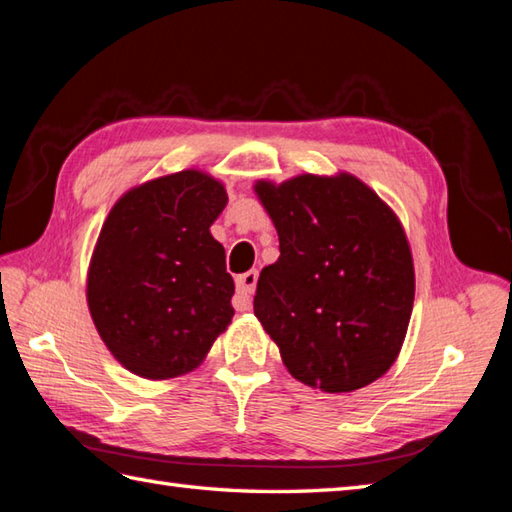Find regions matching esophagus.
Instances as JSON below:
<instances>
[{
	"label": "esophagus",
	"instance_id": "esophagus-1",
	"mask_svg": "<svg viewBox=\"0 0 512 512\" xmlns=\"http://www.w3.org/2000/svg\"><path fill=\"white\" fill-rule=\"evenodd\" d=\"M235 284H237V295L233 299V306L239 312L250 310V306H253V292L257 286V270H248L244 275H237Z\"/></svg>",
	"mask_w": 512,
	"mask_h": 512
}]
</instances>
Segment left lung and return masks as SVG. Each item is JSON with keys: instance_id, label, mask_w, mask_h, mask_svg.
I'll list each match as a JSON object with an SVG mask.
<instances>
[{"instance_id": "8db88e82", "label": "left lung", "mask_w": 512, "mask_h": 512, "mask_svg": "<svg viewBox=\"0 0 512 512\" xmlns=\"http://www.w3.org/2000/svg\"><path fill=\"white\" fill-rule=\"evenodd\" d=\"M279 259L257 281L255 317L288 372L328 394L394 365L413 308V262L394 211L350 173L257 182Z\"/></svg>"}]
</instances>
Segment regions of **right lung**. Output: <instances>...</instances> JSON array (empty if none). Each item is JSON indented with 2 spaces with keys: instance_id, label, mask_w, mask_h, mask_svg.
Here are the masks:
<instances>
[{
  "instance_id": "right-lung-1",
  "label": "right lung",
  "mask_w": 512,
  "mask_h": 512,
  "mask_svg": "<svg viewBox=\"0 0 512 512\" xmlns=\"http://www.w3.org/2000/svg\"><path fill=\"white\" fill-rule=\"evenodd\" d=\"M226 191L180 171L127 191L107 215L88 273V306L116 361L143 378L191 372L233 319V277L211 224Z\"/></svg>"
}]
</instances>
